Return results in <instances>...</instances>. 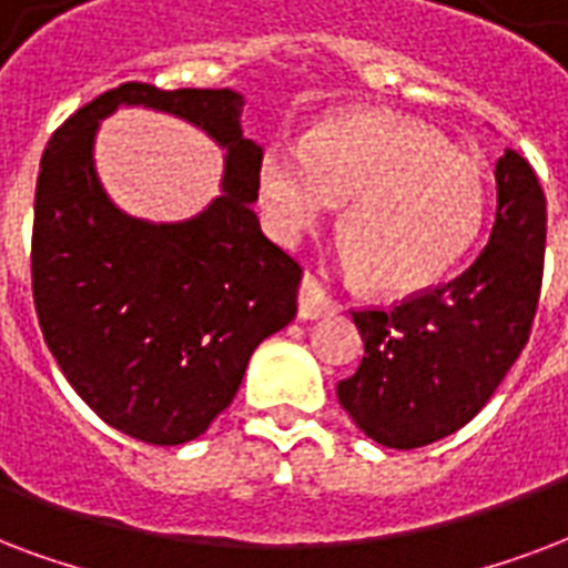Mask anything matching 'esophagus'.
Segmentation results:
<instances>
[{"label": "esophagus", "instance_id": "34e87169", "mask_svg": "<svg viewBox=\"0 0 568 568\" xmlns=\"http://www.w3.org/2000/svg\"><path fill=\"white\" fill-rule=\"evenodd\" d=\"M337 307L328 298L325 287L314 275H305L302 278V287H298V320H320V316L334 314Z\"/></svg>", "mask_w": 568, "mask_h": 568}]
</instances>
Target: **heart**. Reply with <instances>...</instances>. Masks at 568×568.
<instances>
[{"mask_svg": "<svg viewBox=\"0 0 568 568\" xmlns=\"http://www.w3.org/2000/svg\"><path fill=\"white\" fill-rule=\"evenodd\" d=\"M257 197L270 231L293 243L344 204L346 263L385 293H420L463 261L486 222L489 189L471 153L429 126L353 112L311 126L298 151L266 148Z\"/></svg>", "mask_w": 568, "mask_h": 568, "instance_id": "heart-1", "label": "heart"}]
</instances>
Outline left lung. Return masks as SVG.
I'll return each instance as SVG.
<instances>
[{
    "mask_svg": "<svg viewBox=\"0 0 568 568\" xmlns=\"http://www.w3.org/2000/svg\"><path fill=\"white\" fill-rule=\"evenodd\" d=\"M489 245L450 284L390 311H353L364 358L337 399L376 444L415 450L463 429L530 337L545 257V195L525 156L495 165Z\"/></svg>",
    "mask_w": 568,
    "mask_h": 568,
    "instance_id": "obj_1",
    "label": "left lung"
}]
</instances>
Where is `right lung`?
Listing matches in <instances>:
<instances>
[{
  "label": "right lung",
  "instance_id": "obj_1",
  "mask_svg": "<svg viewBox=\"0 0 568 568\" xmlns=\"http://www.w3.org/2000/svg\"><path fill=\"white\" fill-rule=\"evenodd\" d=\"M243 103L231 88L124 82L70 115L43 151L32 231L43 341L79 397L139 442L206 433L257 344L296 316L302 266L252 210L263 151L243 135ZM118 104L183 116L225 148L223 192L201 214L156 225L111 204L93 139Z\"/></svg>",
  "mask_w": 568,
  "mask_h": 568
}]
</instances>
